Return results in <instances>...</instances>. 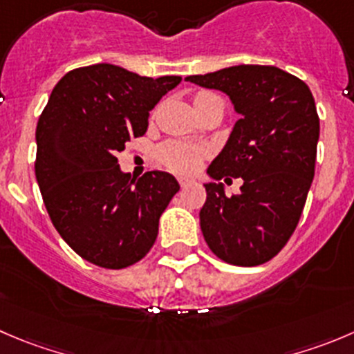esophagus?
Here are the masks:
<instances>
[{
    "instance_id": "esophagus-1",
    "label": "esophagus",
    "mask_w": 354,
    "mask_h": 354,
    "mask_svg": "<svg viewBox=\"0 0 354 354\" xmlns=\"http://www.w3.org/2000/svg\"><path fill=\"white\" fill-rule=\"evenodd\" d=\"M178 183H180L181 188H185V187H188V185L195 183V181H194V178H190V176H178Z\"/></svg>"
}]
</instances>
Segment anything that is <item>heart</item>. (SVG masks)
Listing matches in <instances>:
<instances>
[{
  "label": "heart",
  "mask_w": 354,
  "mask_h": 354,
  "mask_svg": "<svg viewBox=\"0 0 354 354\" xmlns=\"http://www.w3.org/2000/svg\"><path fill=\"white\" fill-rule=\"evenodd\" d=\"M205 102H223L218 95L214 93H198L195 97V105L205 104ZM207 149L198 145H192L187 142H167L166 145L160 147L159 157L160 162L167 167V169L174 171L178 174H190L198 169L202 160L207 157Z\"/></svg>",
  "instance_id": "obj_1"
}]
</instances>
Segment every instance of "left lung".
<instances>
[{
  "mask_svg": "<svg viewBox=\"0 0 354 354\" xmlns=\"http://www.w3.org/2000/svg\"><path fill=\"white\" fill-rule=\"evenodd\" d=\"M185 81L221 90L242 118L207 173L242 178L239 195L205 185L201 228L214 256L235 266L275 257L292 236L315 176L320 119L310 88L272 65H235Z\"/></svg>",
  "mask_w": 354,
  "mask_h": 354,
  "instance_id": "left-lung-1",
  "label": "left lung"
}]
</instances>
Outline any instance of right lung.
Masks as SVG:
<instances>
[{
    "label": "right lung",
    "mask_w": 354,
    "mask_h": 354,
    "mask_svg": "<svg viewBox=\"0 0 354 354\" xmlns=\"http://www.w3.org/2000/svg\"><path fill=\"white\" fill-rule=\"evenodd\" d=\"M181 82L145 77L111 64L67 72L36 128V180L51 223L82 259L122 270L149 254L159 219L180 185L149 171L135 180L119 152L145 135L149 112Z\"/></svg>",
    "instance_id": "add662e5"
}]
</instances>
